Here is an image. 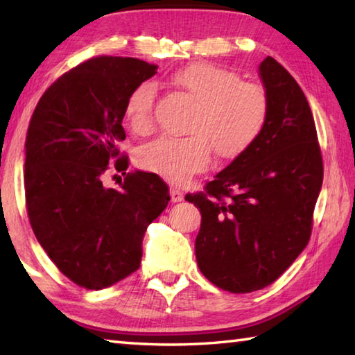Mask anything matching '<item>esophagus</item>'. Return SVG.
Returning a JSON list of instances; mask_svg holds the SVG:
<instances>
[{"mask_svg": "<svg viewBox=\"0 0 355 355\" xmlns=\"http://www.w3.org/2000/svg\"><path fill=\"white\" fill-rule=\"evenodd\" d=\"M171 200L172 202H182L183 200V191L177 188V186H172V188H171Z\"/></svg>", "mask_w": 355, "mask_h": 355, "instance_id": "obj_1", "label": "esophagus"}]
</instances>
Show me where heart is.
<instances>
[{"instance_id": "1", "label": "heart", "mask_w": 355, "mask_h": 355, "mask_svg": "<svg viewBox=\"0 0 355 355\" xmlns=\"http://www.w3.org/2000/svg\"><path fill=\"white\" fill-rule=\"evenodd\" d=\"M171 80L197 101L186 127L189 136L161 137L148 144L137 155L142 169L182 183L207 169L211 148L222 159L235 158L261 133L269 111L263 87L243 83L235 71L203 62L177 70ZM156 86L150 81L130 92L125 120L135 135L153 131Z\"/></svg>"}]
</instances>
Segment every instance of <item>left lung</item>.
Here are the masks:
<instances>
[{
    "mask_svg": "<svg viewBox=\"0 0 355 355\" xmlns=\"http://www.w3.org/2000/svg\"><path fill=\"white\" fill-rule=\"evenodd\" d=\"M266 123L205 191L184 199L200 209L196 258L213 285L252 293L271 285L309 244L322 184L313 114L296 80L268 56L260 64Z\"/></svg>",
    "mask_w": 355,
    "mask_h": 355,
    "instance_id": "left-lung-1",
    "label": "left lung"
}]
</instances>
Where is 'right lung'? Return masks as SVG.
Instances as JSON below:
<instances>
[{
  "label": "right lung",
  "mask_w": 355,
  "mask_h": 355,
  "mask_svg": "<svg viewBox=\"0 0 355 355\" xmlns=\"http://www.w3.org/2000/svg\"><path fill=\"white\" fill-rule=\"evenodd\" d=\"M135 58L98 56L46 89L26 135L25 197L39 244L59 271L86 290L137 271L147 227L169 203L156 173L127 172L122 120L130 92L156 73ZM107 171L124 183L106 189Z\"/></svg>",
  "instance_id": "add662e5"
}]
</instances>
